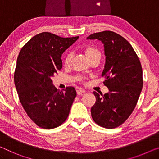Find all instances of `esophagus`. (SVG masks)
<instances>
[{"label": "esophagus", "instance_id": "34e87169", "mask_svg": "<svg viewBox=\"0 0 159 159\" xmlns=\"http://www.w3.org/2000/svg\"><path fill=\"white\" fill-rule=\"evenodd\" d=\"M76 92H77L78 95H82L83 93H85V91H84V90H82V89H78Z\"/></svg>", "mask_w": 159, "mask_h": 159}]
</instances>
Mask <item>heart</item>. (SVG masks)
<instances>
[{
    "label": "heart",
    "instance_id": "heart-1",
    "mask_svg": "<svg viewBox=\"0 0 159 159\" xmlns=\"http://www.w3.org/2000/svg\"><path fill=\"white\" fill-rule=\"evenodd\" d=\"M85 55H86V58L89 59L90 61L92 59L94 58H98L100 59L101 58V52L98 48H96V47L92 46H88L84 50ZM72 58V54L70 53H66L65 56L64 61H63V64L65 66H69L70 61Z\"/></svg>",
    "mask_w": 159,
    "mask_h": 159
}]
</instances>
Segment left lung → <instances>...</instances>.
I'll return each instance as SVG.
<instances>
[{
	"mask_svg": "<svg viewBox=\"0 0 159 159\" xmlns=\"http://www.w3.org/2000/svg\"><path fill=\"white\" fill-rule=\"evenodd\" d=\"M103 44L106 62L102 76L108 89L103 95L96 91L92 106L95 122L106 129H115L126 120L136 107L143 87L141 62L131 45L121 35L110 30L90 35Z\"/></svg>",
	"mask_w": 159,
	"mask_h": 159,
	"instance_id": "8db88e82",
	"label": "left lung"
}]
</instances>
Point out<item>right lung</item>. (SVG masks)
<instances>
[{"label": "right lung", "instance_id": "add662e5", "mask_svg": "<svg viewBox=\"0 0 159 159\" xmlns=\"http://www.w3.org/2000/svg\"><path fill=\"white\" fill-rule=\"evenodd\" d=\"M79 38L43 32L30 39L19 53L14 73L19 99L30 119L42 129L58 127L69 115L76 91L71 86L59 91L51 78L62 68V54Z\"/></svg>", "mask_w": 159, "mask_h": 159}]
</instances>
